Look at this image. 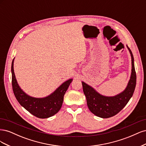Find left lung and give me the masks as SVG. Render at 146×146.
I'll return each mask as SVG.
<instances>
[{"label": "left lung", "instance_id": "1", "mask_svg": "<svg viewBox=\"0 0 146 146\" xmlns=\"http://www.w3.org/2000/svg\"><path fill=\"white\" fill-rule=\"evenodd\" d=\"M128 48L131 56V75L126 89L121 94L114 97L103 96L87 84L82 82L83 90L86 96L88 107L91 112L97 116L108 118L115 116L124 108L133 94L136 87V74L133 56L130 48Z\"/></svg>", "mask_w": 146, "mask_h": 146}]
</instances>
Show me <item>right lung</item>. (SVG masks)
Segmentation results:
<instances>
[{
    "instance_id": "add662e5",
    "label": "right lung",
    "mask_w": 146,
    "mask_h": 146,
    "mask_svg": "<svg viewBox=\"0 0 146 146\" xmlns=\"http://www.w3.org/2000/svg\"><path fill=\"white\" fill-rule=\"evenodd\" d=\"M13 62L14 59L11 64L13 91L21 105L33 116L41 119L48 118L58 113L62 106L65 92L72 79L63 83L54 93L45 98H32L22 91L17 84L13 69Z\"/></svg>"
}]
</instances>
